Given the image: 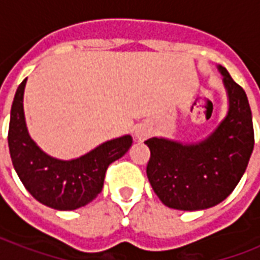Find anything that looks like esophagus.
<instances>
[{
    "mask_svg": "<svg viewBox=\"0 0 260 260\" xmlns=\"http://www.w3.org/2000/svg\"><path fill=\"white\" fill-rule=\"evenodd\" d=\"M151 135V128L146 124H139L136 128H135V138L139 142H143V140H146L148 136Z\"/></svg>",
    "mask_w": 260,
    "mask_h": 260,
    "instance_id": "esophagus-1",
    "label": "esophagus"
}]
</instances>
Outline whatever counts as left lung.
<instances>
[{"label": "left lung", "mask_w": 260, "mask_h": 260, "mask_svg": "<svg viewBox=\"0 0 260 260\" xmlns=\"http://www.w3.org/2000/svg\"><path fill=\"white\" fill-rule=\"evenodd\" d=\"M228 98V110L214 131L196 143L151 138L147 177L155 194L169 208L204 210L230 196L254 150L252 114L246 91L217 66Z\"/></svg>", "instance_id": "left-lung-1"}]
</instances>
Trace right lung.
Returning <instances> with one entry per match:
<instances>
[{
	"mask_svg": "<svg viewBox=\"0 0 260 260\" xmlns=\"http://www.w3.org/2000/svg\"><path fill=\"white\" fill-rule=\"evenodd\" d=\"M25 85L24 79L14 94L10 110L8 144L14 170L25 189L43 205L56 210L82 208L101 193L106 169L126 154L132 146V136L108 140L79 158H54L44 152L28 132L24 114Z\"/></svg>",
	"mask_w": 260,
	"mask_h": 260,
	"instance_id": "1",
	"label": "right lung"
}]
</instances>
